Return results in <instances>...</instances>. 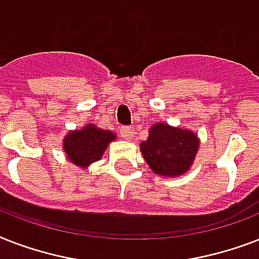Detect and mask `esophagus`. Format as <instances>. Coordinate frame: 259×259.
<instances>
[{"label":"esophagus","mask_w":259,"mask_h":259,"mask_svg":"<svg viewBox=\"0 0 259 259\" xmlns=\"http://www.w3.org/2000/svg\"><path fill=\"white\" fill-rule=\"evenodd\" d=\"M119 133H121V137L125 138V140H130L132 138V133H133V130L129 126H122L121 130H119Z\"/></svg>","instance_id":"esophagus-1"}]
</instances>
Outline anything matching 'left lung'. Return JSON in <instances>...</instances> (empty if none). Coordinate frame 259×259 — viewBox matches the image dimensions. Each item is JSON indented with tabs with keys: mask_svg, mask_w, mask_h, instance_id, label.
Returning a JSON list of instances; mask_svg holds the SVG:
<instances>
[{
	"mask_svg": "<svg viewBox=\"0 0 259 259\" xmlns=\"http://www.w3.org/2000/svg\"><path fill=\"white\" fill-rule=\"evenodd\" d=\"M200 146L195 132L156 122L149 136L140 144V150L153 173L164 177L183 176L192 168Z\"/></svg>",
	"mask_w": 259,
	"mask_h": 259,
	"instance_id": "obj_1",
	"label": "left lung"
}]
</instances>
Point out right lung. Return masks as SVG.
Segmentation results:
<instances>
[{"instance_id":"1","label":"right lung","mask_w":259,"mask_h":259,"mask_svg":"<svg viewBox=\"0 0 259 259\" xmlns=\"http://www.w3.org/2000/svg\"><path fill=\"white\" fill-rule=\"evenodd\" d=\"M117 134L111 130L99 129L94 123H86L82 129L70 130L63 138V152L74 165L86 169L93 162L99 161L110 142Z\"/></svg>"}]
</instances>
